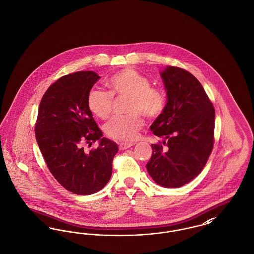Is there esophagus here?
Listing matches in <instances>:
<instances>
[{"label":"esophagus","instance_id":"obj_1","mask_svg":"<svg viewBox=\"0 0 254 254\" xmlns=\"http://www.w3.org/2000/svg\"><path fill=\"white\" fill-rule=\"evenodd\" d=\"M133 145H134L133 143H121V144H119V147H120L121 150H124V149L129 148V147L132 146Z\"/></svg>","mask_w":254,"mask_h":254}]
</instances>
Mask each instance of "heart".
Listing matches in <instances>:
<instances>
[{"label":"heart","instance_id":"obj_1","mask_svg":"<svg viewBox=\"0 0 254 254\" xmlns=\"http://www.w3.org/2000/svg\"><path fill=\"white\" fill-rule=\"evenodd\" d=\"M110 91L93 87L87 95L88 109L100 119L111 114L114 97H128L125 116L113 117L105 126V132L111 139L129 142L137 138L144 122L139 113L147 119L158 117L166 108L165 93L151 87L150 81L132 68H126L113 74L108 81Z\"/></svg>","mask_w":254,"mask_h":254}]
</instances>
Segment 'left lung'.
Returning a JSON list of instances; mask_svg holds the SVG:
<instances>
[{"label":"left lung","mask_w":254,"mask_h":254,"mask_svg":"<svg viewBox=\"0 0 254 254\" xmlns=\"http://www.w3.org/2000/svg\"><path fill=\"white\" fill-rule=\"evenodd\" d=\"M160 75L168 101L150 130L164 139L167 149L160 144L151 145L146 169L158 185L180 188L199 175L211 153L215 110L191 73L168 65Z\"/></svg>","instance_id":"1"}]
</instances>
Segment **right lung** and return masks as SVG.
Returning <instances> with one entry per match:
<instances>
[{
    "label": "right lung",
    "instance_id": "obj_1",
    "mask_svg": "<svg viewBox=\"0 0 254 254\" xmlns=\"http://www.w3.org/2000/svg\"><path fill=\"white\" fill-rule=\"evenodd\" d=\"M101 77L94 71H78L61 77L41 100L35 134L39 148L51 174L66 190L89 195L101 190L112 174L118 145L102 137L87 107L89 90ZM99 141L85 153L82 145Z\"/></svg>",
    "mask_w": 254,
    "mask_h": 254
}]
</instances>
